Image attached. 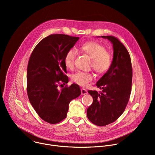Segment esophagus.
<instances>
[{"instance_id":"esophagus-1","label":"esophagus","mask_w":155,"mask_h":155,"mask_svg":"<svg viewBox=\"0 0 155 155\" xmlns=\"http://www.w3.org/2000/svg\"><path fill=\"white\" fill-rule=\"evenodd\" d=\"M81 95H85V94H87V90H85L84 88H81Z\"/></svg>"}]
</instances>
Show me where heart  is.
I'll list each match as a JSON object with an SVG mask.
<instances>
[{"label":"heart","instance_id":"obj_1","mask_svg":"<svg viewBox=\"0 0 155 155\" xmlns=\"http://www.w3.org/2000/svg\"><path fill=\"white\" fill-rule=\"evenodd\" d=\"M81 49L92 58L91 67L99 74H104L108 71L112 63V57L106 51L105 47L102 44L90 41L84 43ZM77 54V51L71 48L66 51L64 57L65 67L71 69L74 68V61ZM71 79L75 83L85 86L93 79V75L90 72L78 71L71 75Z\"/></svg>","mask_w":155,"mask_h":155}]
</instances>
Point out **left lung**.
I'll use <instances>...</instances> for the list:
<instances>
[{"label": "left lung", "instance_id": "8db88e82", "mask_svg": "<svg viewBox=\"0 0 155 155\" xmlns=\"http://www.w3.org/2000/svg\"><path fill=\"white\" fill-rule=\"evenodd\" d=\"M101 37L113 44L114 58L111 67L96 83L101 91H88L93 102L87 109V117L99 126L114 122L124 112L130 97L132 79L130 55L123 44L114 36Z\"/></svg>", "mask_w": 155, "mask_h": 155}]
</instances>
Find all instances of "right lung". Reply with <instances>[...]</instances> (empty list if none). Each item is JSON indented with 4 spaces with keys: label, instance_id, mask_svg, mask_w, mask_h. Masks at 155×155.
<instances>
[{
    "label": "right lung",
    "instance_id": "add662e5",
    "mask_svg": "<svg viewBox=\"0 0 155 155\" xmlns=\"http://www.w3.org/2000/svg\"><path fill=\"white\" fill-rule=\"evenodd\" d=\"M78 39L65 34H51L37 44L29 60L28 98L38 116L50 124L65 118L70 102L81 94L79 86L75 83L58 89L61 83L69 81L64 57Z\"/></svg>",
    "mask_w": 155,
    "mask_h": 155
}]
</instances>
